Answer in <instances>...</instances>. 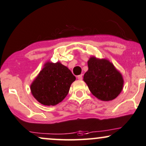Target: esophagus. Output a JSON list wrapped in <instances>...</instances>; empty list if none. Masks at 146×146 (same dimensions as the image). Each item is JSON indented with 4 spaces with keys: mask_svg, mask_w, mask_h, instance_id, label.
Here are the masks:
<instances>
[{
    "mask_svg": "<svg viewBox=\"0 0 146 146\" xmlns=\"http://www.w3.org/2000/svg\"><path fill=\"white\" fill-rule=\"evenodd\" d=\"M82 77H83V75H82V74L78 75V79L79 80H82V78H82Z\"/></svg>",
    "mask_w": 146,
    "mask_h": 146,
    "instance_id": "34e87169",
    "label": "esophagus"
}]
</instances>
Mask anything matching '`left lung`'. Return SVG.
Here are the masks:
<instances>
[{"instance_id":"1","label":"left lung","mask_w":146,"mask_h":146,"mask_svg":"<svg viewBox=\"0 0 146 146\" xmlns=\"http://www.w3.org/2000/svg\"><path fill=\"white\" fill-rule=\"evenodd\" d=\"M88 66L84 81L93 95L101 101H110L120 94L123 89V77L113 63L108 59L91 56Z\"/></svg>"}]
</instances>
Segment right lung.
<instances>
[{"instance_id": "add662e5", "label": "right lung", "mask_w": 146, "mask_h": 146, "mask_svg": "<svg viewBox=\"0 0 146 146\" xmlns=\"http://www.w3.org/2000/svg\"><path fill=\"white\" fill-rule=\"evenodd\" d=\"M68 67L61 62H45L31 85L33 96L43 105H56L63 101L75 80Z\"/></svg>"}]
</instances>
